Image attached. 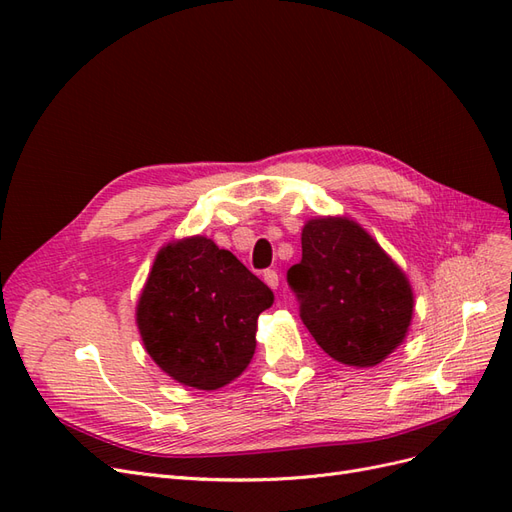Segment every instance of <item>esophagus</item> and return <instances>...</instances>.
Listing matches in <instances>:
<instances>
[{
  "mask_svg": "<svg viewBox=\"0 0 512 512\" xmlns=\"http://www.w3.org/2000/svg\"><path fill=\"white\" fill-rule=\"evenodd\" d=\"M262 280H265V284L273 290L280 286V277H277V271H273V269H267L265 273H262Z\"/></svg>",
  "mask_w": 512,
  "mask_h": 512,
  "instance_id": "1",
  "label": "esophagus"
}]
</instances>
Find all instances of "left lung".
I'll use <instances>...</instances> for the list:
<instances>
[{
  "mask_svg": "<svg viewBox=\"0 0 512 512\" xmlns=\"http://www.w3.org/2000/svg\"><path fill=\"white\" fill-rule=\"evenodd\" d=\"M301 247L286 280L307 331L339 363L378 365L410 327L414 299L406 275L350 220L307 222Z\"/></svg>",
  "mask_w": 512,
  "mask_h": 512,
  "instance_id": "1",
  "label": "left lung"
}]
</instances>
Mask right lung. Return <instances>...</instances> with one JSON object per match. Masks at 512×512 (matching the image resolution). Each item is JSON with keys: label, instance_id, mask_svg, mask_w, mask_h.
<instances>
[{"label": "right lung", "instance_id": "obj_1", "mask_svg": "<svg viewBox=\"0 0 512 512\" xmlns=\"http://www.w3.org/2000/svg\"><path fill=\"white\" fill-rule=\"evenodd\" d=\"M273 299L228 250L194 237L158 254L136 320L147 352L168 376L213 391L250 365L256 320Z\"/></svg>", "mask_w": 512, "mask_h": 512}]
</instances>
